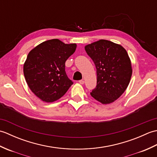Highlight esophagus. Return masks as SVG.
Wrapping results in <instances>:
<instances>
[{"label":"esophagus","mask_w":157,"mask_h":157,"mask_svg":"<svg viewBox=\"0 0 157 157\" xmlns=\"http://www.w3.org/2000/svg\"><path fill=\"white\" fill-rule=\"evenodd\" d=\"M79 84H84V81L82 80H82H79Z\"/></svg>","instance_id":"esophagus-1"}]
</instances>
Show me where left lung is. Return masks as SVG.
Wrapping results in <instances>:
<instances>
[{
	"label": "left lung",
	"mask_w": 157,
	"mask_h": 157,
	"mask_svg": "<svg viewBox=\"0 0 157 157\" xmlns=\"http://www.w3.org/2000/svg\"><path fill=\"white\" fill-rule=\"evenodd\" d=\"M94 61L97 73V86L90 95L103 105L115 101L129 84L132 74V63L121 45L106 40H99L85 46Z\"/></svg>",
	"instance_id": "obj_1"
}]
</instances>
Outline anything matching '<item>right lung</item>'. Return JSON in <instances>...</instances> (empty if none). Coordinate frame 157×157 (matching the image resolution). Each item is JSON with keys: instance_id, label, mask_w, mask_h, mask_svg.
Segmentation results:
<instances>
[{"instance_id": "obj_1", "label": "right lung", "mask_w": 157, "mask_h": 157, "mask_svg": "<svg viewBox=\"0 0 157 157\" xmlns=\"http://www.w3.org/2000/svg\"><path fill=\"white\" fill-rule=\"evenodd\" d=\"M76 47V44L52 39L40 43L28 53L23 73L29 89L41 101H57L73 84L66 75L65 64Z\"/></svg>"}]
</instances>
